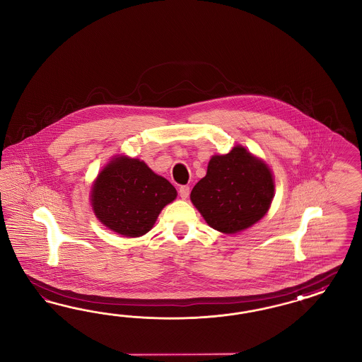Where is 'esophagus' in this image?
I'll use <instances>...</instances> for the list:
<instances>
[{
    "instance_id": "esophagus-1",
    "label": "esophagus",
    "mask_w": 362,
    "mask_h": 362,
    "mask_svg": "<svg viewBox=\"0 0 362 362\" xmlns=\"http://www.w3.org/2000/svg\"><path fill=\"white\" fill-rule=\"evenodd\" d=\"M179 195H180V197H182V199H187V197H188V195H189V187H179Z\"/></svg>"
}]
</instances>
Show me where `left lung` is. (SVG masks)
<instances>
[{
  "label": "left lung",
  "instance_id": "left-lung-1",
  "mask_svg": "<svg viewBox=\"0 0 362 362\" xmlns=\"http://www.w3.org/2000/svg\"><path fill=\"white\" fill-rule=\"evenodd\" d=\"M274 191L268 165L236 146L211 158L207 175L191 191V202L214 230L235 233L263 218Z\"/></svg>",
  "mask_w": 362,
  "mask_h": 362
}]
</instances>
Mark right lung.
I'll list each match as a JSON object with an SVG mask.
<instances>
[{
    "instance_id": "right-lung-1",
    "label": "right lung",
    "mask_w": 362,
    "mask_h": 362,
    "mask_svg": "<svg viewBox=\"0 0 362 362\" xmlns=\"http://www.w3.org/2000/svg\"><path fill=\"white\" fill-rule=\"evenodd\" d=\"M176 197L174 186L153 173L144 162L115 158L99 174L91 191V204L107 228L138 238L153 228L165 204Z\"/></svg>"
}]
</instances>
